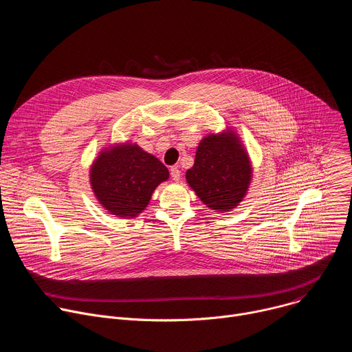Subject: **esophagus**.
Instances as JSON below:
<instances>
[{
  "label": "esophagus",
  "mask_w": 352,
  "mask_h": 352,
  "mask_svg": "<svg viewBox=\"0 0 352 352\" xmlns=\"http://www.w3.org/2000/svg\"><path fill=\"white\" fill-rule=\"evenodd\" d=\"M170 174H171V178L174 179V181H179V178H181V171H179V168H178V166H174V167H171V170H170Z\"/></svg>",
  "instance_id": "obj_1"
}]
</instances>
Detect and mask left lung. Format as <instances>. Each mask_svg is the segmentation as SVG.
I'll use <instances>...</instances> for the list:
<instances>
[{
  "mask_svg": "<svg viewBox=\"0 0 352 352\" xmlns=\"http://www.w3.org/2000/svg\"><path fill=\"white\" fill-rule=\"evenodd\" d=\"M252 166L234 131L210 133L200 140L195 164L186 171V182L212 210L226 213L246 195Z\"/></svg>",
  "mask_w": 352,
  "mask_h": 352,
  "instance_id": "obj_1",
  "label": "left lung"
}]
</instances>
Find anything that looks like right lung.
I'll list each match as a JSON object with an SVG mask.
<instances>
[{
	"mask_svg": "<svg viewBox=\"0 0 352 352\" xmlns=\"http://www.w3.org/2000/svg\"><path fill=\"white\" fill-rule=\"evenodd\" d=\"M167 167L138 144L106 147L90 168V185L110 214L132 219L144 210L155 189L168 179Z\"/></svg>",
	"mask_w": 352,
	"mask_h": 352,
	"instance_id": "right-lung-1",
	"label": "right lung"
}]
</instances>
